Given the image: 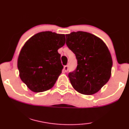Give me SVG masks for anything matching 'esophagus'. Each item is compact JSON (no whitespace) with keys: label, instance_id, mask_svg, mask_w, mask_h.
Listing matches in <instances>:
<instances>
[{"label":"esophagus","instance_id":"34e87169","mask_svg":"<svg viewBox=\"0 0 129 129\" xmlns=\"http://www.w3.org/2000/svg\"><path fill=\"white\" fill-rule=\"evenodd\" d=\"M64 69V71L65 72H68V70H69V66H68V65H66V66H64V69Z\"/></svg>","mask_w":129,"mask_h":129}]
</instances>
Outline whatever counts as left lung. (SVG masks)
<instances>
[{"label": "left lung", "mask_w": 129, "mask_h": 129, "mask_svg": "<svg viewBox=\"0 0 129 129\" xmlns=\"http://www.w3.org/2000/svg\"><path fill=\"white\" fill-rule=\"evenodd\" d=\"M66 45L78 60L77 68L68 76L73 88L92 95L109 81L113 60L107 46L98 37L83 31L66 34Z\"/></svg>", "instance_id": "obj_1"}]
</instances>
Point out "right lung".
<instances>
[{"label": "right lung", "mask_w": 129, "mask_h": 129, "mask_svg": "<svg viewBox=\"0 0 129 129\" xmlns=\"http://www.w3.org/2000/svg\"><path fill=\"white\" fill-rule=\"evenodd\" d=\"M65 40L64 34L44 31L25 43L18 56V68L22 81L32 91L41 92L54 86L63 68L57 50Z\"/></svg>", "instance_id": "obj_1"}]
</instances>
